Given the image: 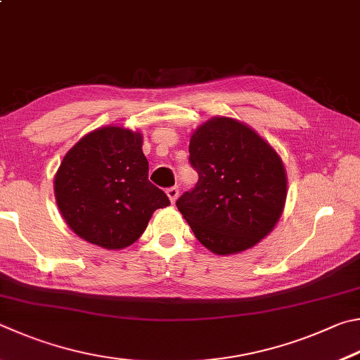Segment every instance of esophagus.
Instances as JSON below:
<instances>
[{
  "label": "esophagus",
  "instance_id": "34e87169",
  "mask_svg": "<svg viewBox=\"0 0 360 360\" xmlns=\"http://www.w3.org/2000/svg\"><path fill=\"white\" fill-rule=\"evenodd\" d=\"M166 194H167V198H169L170 202L175 204L176 198H179V188H175V186H172V188H167V190H166Z\"/></svg>",
  "mask_w": 360,
  "mask_h": 360
}]
</instances>
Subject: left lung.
Masks as SVG:
<instances>
[{"label":"left lung","mask_w":360,"mask_h":360,"mask_svg":"<svg viewBox=\"0 0 360 360\" xmlns=\"http://www.w3.org/2000/svg\"><path fill=\"white\" fill-rule=\"evenodd\" d=\"M190 162L199 181L176 207L207 250L237 255L274 231L288 196L286 169L253 128L210 118L191 134Z\"/></svg>","instance_id":"obj_1"}]
</instances>
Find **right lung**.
<instances>
[{
  "mask_svg": "<svg viewBox=\"0 0 360 360\" xmlns=\"http://www.w3.org/2000/svg\"><path fill=\"white\" fill-rule=\"evenodd\" d=\"M142 134L123 126L88 132L68 151L53 179L66 224L85 242L123 250L147 229L153 212L170 205L148 181Z\"/></svg>",
  "mask_w": 360,
  "mask_h": 360,
  "instance_id": "1",
  "label": "right lung"
}]
</instances>
